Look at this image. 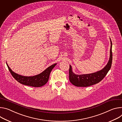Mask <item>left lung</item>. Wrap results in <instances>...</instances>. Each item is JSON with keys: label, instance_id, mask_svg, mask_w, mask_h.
Returning a JSON list of instances; mask_svg holds the SVG:
<instances>
[{"label": "left lung", "instance_id": "8db88e82", "mask_svg": "<svg viewBox=\"0 0 122 122\" xmlns=\"http://www.w3.org/2000/svg\"><path fill=\"white\" fill-rule=\"evenodd\" d=\"M111 41V49L110 59L107 64L104 68L97 72L88 74L76 75L72 71V68L70 65L69 68V80L70 82L77 87H88L96 84L99 82L106 76L110 70L112 60V42Z\"/></svg>", "mask_w": 122, "mask_h": 122}]
</instances>
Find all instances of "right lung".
<instances>
[{"instance_id":"right-lung-1","label":"right lung","mask_w":122,"mask_h":122,"mask_svg":"<svg viewBox=\"0 0 122 122\" xmlns=\"http://www.w3.org/2000/svg\"><path fill=\"white\" fill-rule=\"evenodd\" d=\"M8 68L12 76L18 82L25 85L32 86L34 87H40L45 85L48 81L50 74L54 67L57 63L54 64L47 68L43 72L37 75L30 76H21L15 73L10 68L8 64L6 62Z\"/></svg>"}]
</instances>
